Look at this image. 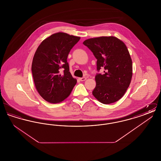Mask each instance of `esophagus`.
I'll return each mask as SVG.
<instances>
[{"instance_id": "1", "label": "esophagus", "mask_w": 161, "mask_h": 161, "mask_svg": "<svg viewBox=\"0 0 161 161\" xmlns=\"http://www.w3.org/2000/svg\"><path fill=\"white\" fill-rule=\"evenodd\" d=\"M86 79H87V78H86V77H82V78H79V80H80L81 81H85Z\"/></svg>"}]
</instances>
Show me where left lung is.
I'll return each instance as SVG.
<instances>
[{
	"label": "left lung",
	"instance_id": "obj_1",
	"mask_svg": "<svg viewBox=\"0 0 161 161\" xmlns=\"http://www.w3.org/2000/svg\"><path fill=\"white\" fill-rule=\"evenodd\" d=\"M83 44L97 59V70L104 69V74L95 76L93 95L105 104L120 100L129 87L133 75L132 60L127 46L114 36L89 38Z\"/></svg>",
	"mask_w": 161,
	"mask_h": 161
}]
</instances>
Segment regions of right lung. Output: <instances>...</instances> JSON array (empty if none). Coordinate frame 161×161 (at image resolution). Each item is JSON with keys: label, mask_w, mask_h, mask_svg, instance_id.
Returning a JSON list of instances; mask_svg holds the SVG:
<instances>
[{"label": "right lung", "mask_w": 161, "mask_h": 161, "mask_svg": "<svg viewBox=\"0 0 161 161\" xmlns=\"http://www.w3.org/2000/svg\"><path fill=\"white\" fill-rule=\"evenodd\" d=\"M80 37L57 32L45 38L33 57L32 74L39 95L50 103L67 98L77 83L69 72L67 58L70 49Z\"/></svg>", "instance_id": "right-lung-1"}]
</instances>
